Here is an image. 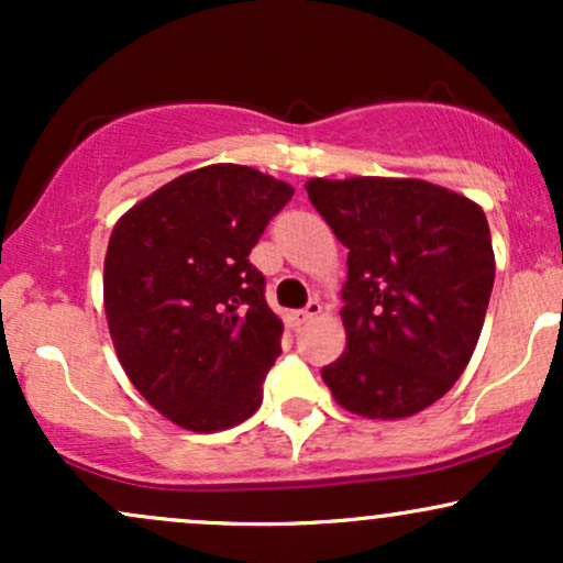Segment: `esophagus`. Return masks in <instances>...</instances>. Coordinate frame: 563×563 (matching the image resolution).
Instances as JSON below:
<instances>
[{
    "mask_svg": "<svg viewBox=\"0 0 563 563\" xmlns=\"http://www.w3.org/2000/svg\"><path fill=\"white\" fill-rule=\"evenodd\" d=\"M320 312H322V303L318 299H312L301 309V312L294 314V322L296 325H301V322H312L314 318H320Z\"/></svg>",
    "mask_w": 563,
    "mask_h": 563,
    "instance_id": "esophagus-1",
    "label": "esophagus"
}]
</instances>
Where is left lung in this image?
Here are the masks:
<instances>
[{
	"instance_id": "obj_1",
	"label": "left lung",
	"mask_w": 563,
	"mask_h": 563,
	"mask_svg": "<svg viewBox=\"0 0 563 563\" xmlns=\"http://www.w3.org/2000/svg\"><path fill=\"white\" fill-rule=\"evenodd\" d=\"M303 187L349 249L346 349L322 380L354 416H416L452 389L479 341L495 283L487 217L426 179L318 177Z\"/></svg>"
}]
</instances>
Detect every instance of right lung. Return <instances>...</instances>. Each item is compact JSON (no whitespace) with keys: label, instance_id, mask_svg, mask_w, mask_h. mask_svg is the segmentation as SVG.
Wrapping results in <instances>:
<instances>
[{"label":"right lung","instance_id":"add662e5","mask_svg":"<svg viewBox=\"0 0 563 563\" xmlns=\"http://www.w3.org/2000/svg\"><path fill=\"white\" fill-rule=\"evenodd\" d=\"M294 187L211 164L134 203L108 241L102 301L119 363L142 397L187 431L254 416L283 322L249 262Z\"/></svg>","mask_w":563,"mask_h":563}]
</instances>
